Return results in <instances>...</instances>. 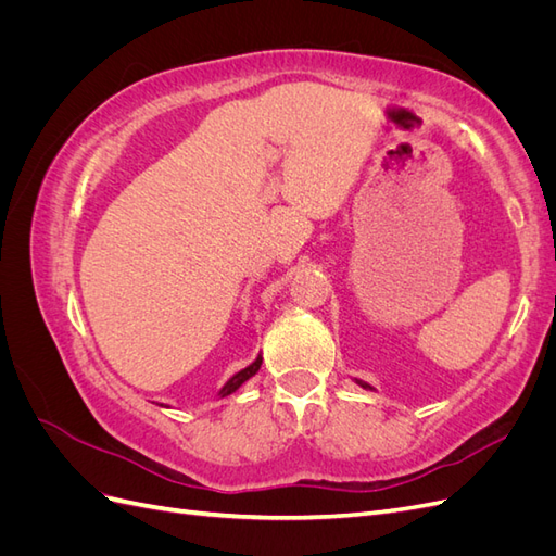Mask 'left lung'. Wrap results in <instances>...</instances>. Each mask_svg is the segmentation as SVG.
Returning <instances> with one entry per match:
<instances>
[{
    "instance_id": "left-lung-1",
    "label": "left lung",
    "mask_w": 556,
    "mask_h": 556,
    "mask_svg": "<svg viewBox=\"0 0 556 556\" xmlns=\"http://www.w3.org/2000/svg\"><path fill=\"white\" fill-rule=\"evenodd\" d=\"M359 387H364V390H371L374 392V387L371 384H368V382H364V380H355Z\"/></svg>"
}]
</instances>
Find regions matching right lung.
<instances>
[{
    "label": "right lung",
    "mask_w": 556,
    "mask_h": 556,
    "mask_svg": "<svg viewBox=\"0 0 556 556\" xmlns=\"http://www.w3.org/2000/svg\"><path fill=\"white\" fill-rule=\"evenodd\" d=\"M260 366H262V355H257V359L255 362H252L250 366H245V368H241V371L239 374H233L225 384H223V390L220 392H217V396H220V399H225V396H229V394H233V392H237L239 390V387L245 382V380H250L252 376H255L257 371H260Z\"/></svg>",
    "instance_id": "1"
}]
</instances>
